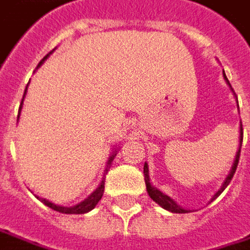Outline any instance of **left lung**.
I'll list each match as a JSON object with an SVG mask.
<instances>
[{"label": "left lung", "mask_w": 250, "mask_h": 250, "mask_svg": "<svg viewBox=\"0 0 250 250\" xmlns=\"http://www.w3.org/2000/svg\"><path fill=\"white\" fill-rule=\"evenodd\" d=\"M223 76H225V71H223ZM225 80L228 81V84L230 85V83H229V80L226 79V76H225ZM239 150L238 153H236V157H235V162H233V166H232V170L229 171V174H228V177H226V180H225V183L222 185V188L215 193V196L212 197V200H215L216 197L220 194V193L223 192L226 188H228V185L230 183V180H232V177H233V174H235V171H236V167H238V163H239V156H240V147H242V142H243V127H242V122H240V136H239ZM145 182H146V188H147V193L148 196L157 203V205H160L163 209H166V210H169V212H173V213H188L189 210H186V209H182L171 197H169L167 194H165V193H162L157 188H154V186H151V183H150V179H148V167L147 165L145 163Z\"/></svg>", "instance_id": "8db88e82"}]
</instances>
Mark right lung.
<instances>
[{"label": "right lung", "mask_w": 250, "mask_h": 250, "mask_svg": "<svg viewBox=\"0 0 250 250\" xmlns=\"http://www.w3.org/2000/svg\"><path fill=\"white\" fill-rule=\"evenodd\" d=\"M48 57V56H45V57L42 58L41 61H40V64L38 65H41L42 64V61L45 60V58ZM25 93H27V88H25V91H24V96H22V102H24V97H25ZM22 102L20 104V111H21V107H22ZM20 119V113H18V117H17V120ZM113 159H114V154H111L110 156V159H108V163H107V169H108V165L113 162ZM107 169H105V173H107ZM103 193H104V180H102V183H100V186L94 190V192L91 193L84 202H81L79 205H76V206H71V208H65V206H58V205H54V203H51V202H48V200H45V199H40L45 206H48V208H51V209H54L56 212H60V213H65V215H83V213H87V212H90L91 209H94V206L100 202V199H102Z\"/></svg>", "instance_id": "1"}]
</instances>
